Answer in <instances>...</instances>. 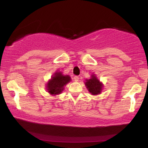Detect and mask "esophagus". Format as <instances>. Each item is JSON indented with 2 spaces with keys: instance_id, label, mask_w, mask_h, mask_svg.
Returning a JSON list of instances; mask_svg holds the SVG:
<instances>
[{
  "instance_id": "esophagus-1",
  "label": "esophagus",
  "mask_w": 148,
  "mask_h": 148,
  "mask_svg": "<svg viewBox=\"0 0 148 148\" xmlns=\"http://www.w3.org/2000/svg\"><path fill=\"white\" fill-rule=\"evenodd\" d=\"M73 79H74V81H75V82H78V81H79V77L78 76H75Z\"/></svg>"
}]
</instances>
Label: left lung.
Instances as JSON below:
<instances>
[{
    "label": "left lung",
    "mask_w": 148,
    "mask_h": 148,
    "mask_svg": "<svg viewBox=\"0 0 148 148\" xmlns=\"http://www.w3.org/2000/svg\"><path fill=\"white\" fill-rule=\"evenodd\" d=\"M89 92L92 95H97L100 94L102 88V84L94 75L92 76L90 79H86L85 83Z\"/></svg>",
    "instance_id": "left-lung-1"
}]
</instances>
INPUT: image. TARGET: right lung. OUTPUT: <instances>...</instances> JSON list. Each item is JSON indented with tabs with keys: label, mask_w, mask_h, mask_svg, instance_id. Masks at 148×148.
Here are the masks:
<instances>
[{
	"label": "right lung",
	"mask_w": 148,
	"mask_h": 148,
	"mask_svg": "<svg viewBox=\"0 0 148 148\" xmlns=\"http://www.w3.org/2000/svg\"><path fill=\"white\" fill-rule=\"evenodd\" d=\"M70 81L71 78L69 75H62L60 72H56L51 80L48 83L47 89L48 92L52 95L60 94L64 90V86L68 84Z\"/></svg>",
	"instance_id": "right-lung-1"
}]
</instances>
